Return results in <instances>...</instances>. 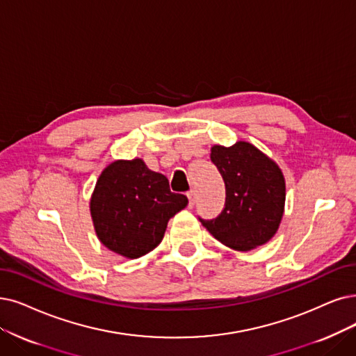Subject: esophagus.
I'll use <instances>...</instances> for the list:
<instances>
[{
  "instance_id": "1",
  "label": "esophagus",
  "mask_w": 356,
  "mask_h": 356,
  "mask_svg": "<svg viewBox=\"0 0 356 356\" xmlns=\"http://www.w3.org/2000/svg\"><path fill=\"white\" fill-rule=\"evenodd\" d=\"M187 197H188V206H190V207H194V204H195V198H197L195 191H194V190L188 191V193H187Z\"/></svg>"
}]
</instances>
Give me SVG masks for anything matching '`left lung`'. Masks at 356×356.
I'll return each mask as SVG.
<instances>
[{
	"instance_id": "obj_1",
	"label": "left lung",
	"mask_w": 356,
	"mask_h": 356,
	"mask_svg": "<svg viewBox=\"0 0 356 356\" xmlns=\"http://www.w3.org/2000/svg\"><path fill=\"white\" fill-rule=\"evenodd\" d=\"M210 159L225 181V207L216 219L200 218V222L229 248L250 251L266 244L285 210L286 187L280 168L247 141L231 147L213 146Z\"/></svg>"
}]
</instances>
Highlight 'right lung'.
<instances>
[{"label":"right lung","mask_w":356,"mask_h":356,"mask_svg":"<svg viewBox=\"0 0 356 356\" xmlns=\"http://www.w3.org/2000/svg\"><path fill=\"white\" fill-rule=\"evenodd\" d=\"M188 204L165 175L141 159L115 161L99 177L90 215L101 243L127 259H138L163 239L169 219Z\"/></svg>","instance_id":"1"}]
</instances>
